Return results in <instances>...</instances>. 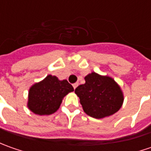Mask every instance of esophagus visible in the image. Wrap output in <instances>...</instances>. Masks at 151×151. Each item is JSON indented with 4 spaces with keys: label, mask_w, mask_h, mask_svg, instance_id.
Masks as SVG:
<instances>
[{
    "label": "esophagus",
    "mask_w": 151,
    "mask_h": 151,
    "mask_svg": "<svg viewBox=\"0 0 151 151\" xmlns=\"http://www.w3.org/2000/svg\"><path fill=\"white\" fill-rule=\"evenodd\" d=\"M77 86H78V83H74V84H73V87H74V89H76Z\"/></svg>",
    "instance_id": "esophagus-1"
}]
</instances>
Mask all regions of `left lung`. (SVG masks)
<instances>
[{
	"label": "left lung",
	"instance_id": "obj_1",
	"mask_svg": "<svg viewBox=\"0 0 151 151\" xmlns=\"http://www.w3.org/2000/svg\"><path fill=\"white\" fill-rule=\"evenodd\" d=\"M86 83L75 90L84 112L95 119H103L117 113L124 102V94L113 78L91 72Z\"/></svg>",
	"mask_w": 151,
	"mask_h": 151
}]
</instances>
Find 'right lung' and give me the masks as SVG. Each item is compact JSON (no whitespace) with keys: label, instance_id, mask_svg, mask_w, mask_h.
I'll list each match as a JSON object with an SVG mask.
<instances>
[{"label":"right lung","instance_id":"1","mask_svg":"<svg viewBox=\"0 0 151 151\" xmlns=\"http://www.w3.org/2000/svg\"><path fill=\"white\" fill-rule=\"evenodd\" d=\"M73 91V86L66 80L60 81L49 75L30 87L27 107L35 114L50 115L59 109L64 96Z\"/></svg>","mask_w":151,"mask_h":151}]
</instances>
